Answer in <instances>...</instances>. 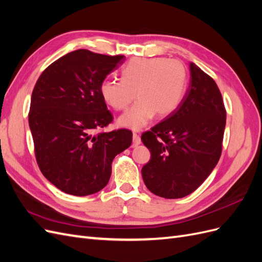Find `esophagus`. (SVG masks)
<instances>
[{"label":"esophagus","mask_w":262,"mask_h":262,"mask_svg":"<svg viewBox=\"0 0 262 262\" xmlns=\"http://www.w3.org/2000/svg\"><path fill=\"white\" fill-rule=\"evenodd\" d=\"M133 146H137L139 144H141V138L138 133H133Z\"/></svg>","instance_id":"obj_1"}]
</instances>
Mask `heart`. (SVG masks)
I'll return each mask as SVG.
<instances>
[{
	"mask_svg": "<svg viewBox=\"0 0 262 262\" xmlns=\"http://www.w3.org/2000/svg\"><path fill=\"white\" fill-rule=\"evenodd\" d=\"M187 87V70L179 60L134 58L121 70V80L107 78L100 84L101 98L115 110H124L137 97L138 101L118 119L123 128L140 130L155 114L167 117L179 107Z\"/></svg>",
	"mask_w": 262,
	"mask_h": 262,
	"instance_id": "1",
	"label": "heart"
}]
</instances>
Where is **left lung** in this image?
Returning <instances> with one entry per match:
<instances>
[{
	"label": "left lung",
	"mask_w": 262,
	"mask_h": 262,
	"mask_svg": "<svg viewBox=\"0 0 262 262\" xmlns=\"http://www.w3.org/2000/svg\"><path fill=\"white\" fill-rule=\"evenodd\" d=\"M225 123L226 110L216 83L190 63V83L179 107L142 134L150 152L142 168L149 191L179 199L199 188L220 160Z\"/></svg>",
	"instance_id": "obj_1"
}]
</instances>
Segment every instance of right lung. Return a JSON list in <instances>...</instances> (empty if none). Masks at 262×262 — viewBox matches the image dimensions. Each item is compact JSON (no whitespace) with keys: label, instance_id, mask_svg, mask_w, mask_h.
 <instances>
[{"label":"right lung","instance_id":"1","mask_svg":"<svg viewBox=\"0 0 262 262\" xmlns=\"http://www.w3.org/2000/svg\"><path fill=\"white\" fill-rule=\"evenodd\" d=\"M124 61L80 49L47 68L34 87L28 114L42 175L61 191L90 195L104 188L117 154L132 143L126 129L99 131L113 122L100 84Z\"/></svg>","mask_w":262,"mask_h":262}]
</instances>
